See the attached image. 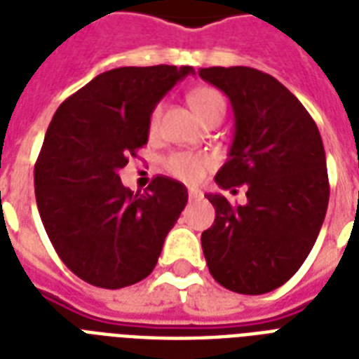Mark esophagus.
Here are the masks:
<instances>
[{
  "instance_id": "1",
  "label": "esophagus",
  "mask_w": 359,
  "mask_h": 359,
  "mask_svg": "<svg viewBox=\"0 0 359 359\" xmlns=\"http://www.w3.org/2000/svg\"><path fill=\"white\" fill-rule=\"evenodd\" d=\"M188 196H190V201H201L203 197V191L197 190V188H190V191H188Z\"/></svg>"
}]
</instances>
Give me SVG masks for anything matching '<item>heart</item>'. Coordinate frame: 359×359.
I'll list each match as a JSON object with an SVG mask.
<instances>
[{
	"instance_id": "heart-1",
	"label": "heart",
	"mask_w": 359,
	"mask_h": 359,
	"mask_svg": "<svg viewBox=\"0 0 359 359\" xmlns=\"http://www.w3.org/2000/svg\"><path fill=\"white\" fill-rule=\"evenodd\" d=\"M188 102H190V106L203 123L212 115L225 114L224 95L214 87H196L188 95ZM158 114H160V109H154V114L151 117V128L156 126ZM210 168H212V160L207 154H199V152H175L165 160L168 173L173 175L175 179L186 182V184L199 182Z\"/></svg>"
}]
</instances>
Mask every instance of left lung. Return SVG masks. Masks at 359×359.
I'll use <instances>...</instances> for the list:
<instances>
[{
  "mask_svg": "<svg viewBox=\"0 0 359 359\" xmlns=\"http://www.w3.org/2000/svg\"><path fill=\"white\" fill-rule=\"evenodd\" d=\"M229 98L235 137L216 184H245V205L207 194L216 208L201 235L212 278L240 294L287 283L315 245L330 199L323 137L307 109L273 76L250 67L199 69Z\"/></svg>",
  "mask_w": 359,
  "mask_h": 359,
  "instance_id": "left-lung-1",
  "label": "left lung"
}]
</instances>
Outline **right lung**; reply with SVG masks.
<instances>
[{"instance_id":"obj_1","label":"right lung","mask_w":359,"mask_h":359,"mask_svg":"<svg viewBox=\"0 0 359 359\" xmlns=\"http://www.w3.org/2000/svg\"><path fill=\"white\" fill-rule=\"evenodd\" d=\"M191 67H121L98 74L57 108L35 163V197L48 238L69 270L102 289H123L154 270L163 240L188 203L169 177L145 194L119 169L147 145L151 115Z\"/></svg>"}]
</instances>
